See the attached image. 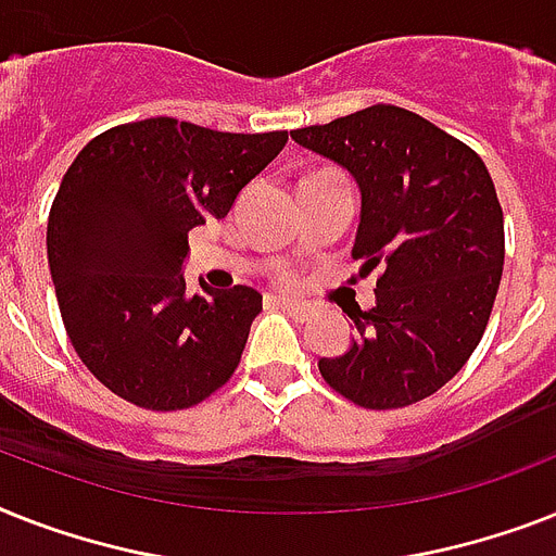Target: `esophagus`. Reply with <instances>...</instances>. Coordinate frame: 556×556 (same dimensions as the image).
<instances>
[{"instance_id": "34e87169", "label": "esophagus", "mask_w": 556, "mask_h": 556, "mask_svg": "<svg viewBox=\"0 0 556 556\" xmlns=\"http://www.w3.org/2000/svg\"><path fill=\"white\" fill-rule=\"evenodd\" d=\"M270 302H277L279 308L291 311L296 319H308L311 314H314V311H311V305H305V302H296V300H288V296H270Z\"/></svg>"}]
</instances>
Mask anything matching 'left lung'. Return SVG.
<instances>
[{"label": "left lung", "mask_w": 556, "mask_h": 556, "mask_svg": "<svg viewBox=\"0 0 556 556\" xmlns=\"http://www.w3.org/2000/svg\"><path fill=\"white\" fill-rule=\"evenodd\" d=\"M359 188L351 254L380 268L377 305L351 314L356 340L319 374L363 408H403L440 391L489 325L505 237L485 162L459 139L396 105L291 130Z\"/></svg>", "instance_id": "8db88e82"}]
</instances>
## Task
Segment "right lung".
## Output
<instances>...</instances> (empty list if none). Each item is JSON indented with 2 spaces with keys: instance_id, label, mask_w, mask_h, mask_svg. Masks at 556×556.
Here are the masks:
<instances>
[{
  "instance_id": "1",
  "label": "right lung",
  "mask_w": 556,
  "mask_h": 556,
  "mask_svg": "<svg viewBox=\"0 0 556 556\" xmlns=\"http://www.w3.org/2000/svg\"><path fill=\"white\" fill-rule=\"evenodd\" d=\"M288 142L170 116L128 122L71 162L48 216V265L76 354L116 396L191 408L231 380L263 293L188 296V231L223 219Z\"/></svg>"
}]
</instances>
